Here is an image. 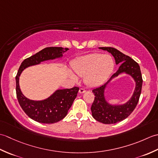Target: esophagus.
<instances>
[{
	"label": "esophagus",
	"instance_id": "34e87169",
	"mask_svg": "<svg viewBox=\"0 0 158 158\" xmlns=\"http://www.w3.org/2000/svg\"><path fill=\"white\" fill-rule=\"evenodd\" d=\"M85 92V89H83V88H80L79 90V92L80 94H83V93H84Z\"/></svg>",
	"mask_w": 158,
	"mask_h": 158
}]
</instances>
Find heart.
Instances as JSON below:
<instances>
[{
	"label": "heart",
	"mask_w": 158,
	"mask_h": 158,
	"mask_svg": "<svg viewBox=\"0 0 158 158\" xmlns=\"http://www.w3.org/2000/svg\"><path fill=\"white\" fill-rule=\"evenodd\" d=\"M115 62L110 55L93 53L83 56L73 64V69L80 77H85L88 85L96 87L105 82L112 73ZM71 78L77 81V77L70 73Z\"/></svg>",
	"instance_id": "b5f03b06"
}]
</instances>
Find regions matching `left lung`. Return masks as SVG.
Returning <instances> with one entry per match:
<instances>
[{"label": "left lung", "mask_w": 158, "mask_h": 158, "mask_svg": "<svg viewBox=\"0 0 158 158\" xmlns=\"http://www.w3.org/2000/svg\"><path fill=\"white\" fill-rule=\"evenodd\" d=\"M107 51L114 57L116 64H120L117 72L110 77L105 84L92 89L95 98L91 107L94 118L99 122L112 124L119 122L128 117L138 104L141 93L143 79L139 64L128 56L123 54L113 48H99ZM126 73L132 76L136 83L135 89L132 97L128 102L122 105H111L106 100L104 92L110 81L120 73Z\"/></svg>", "instance_id": "1"}]
</instances>
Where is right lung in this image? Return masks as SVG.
I'll return each instance as SVG.
<instances>
[{"label":"right lung","instance_id":"obj_1","mask_svg":"<svg viewBox=\"0 0 158 158\" xmlns=\"http://www.w3.org/2000/svg\"><path fill=\"white\" fill-rule=\"evenodd\" d=\"M68 48L50 47L42 49L25 59L20 65L15 77L16 94L20 106L30 118L42 123H54L64 118L71 107L79 91V88L58 89L48 98L43 100H32L23 94L19 85V76L25 69L39 64L46 60L60 58Z\"/></svg>","mask_w":158,"mask_h":158}]
</instances>
